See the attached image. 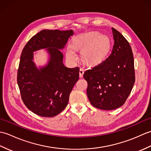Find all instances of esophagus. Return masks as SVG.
Returning a JSON list of instances; mask_svg holds the SVG:
<instances>
[{
	"mask_svg": "<svg viewBox=\"0 0 151 151\" xmlns=\"http://www.w3.org/2000/svg\"><path fill=\"white\" fill-rule=\"evenodd\" d=\"M84 69H82V68L80 69V71H79V76H80V77H81V78L82 77L83 75H84Z\"/></svg>",
	"mask_w": 151,
	"mask_h": 151,
	"instance_id": "1",
	"label": "esophagus"
}]
</instances>
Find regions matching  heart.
Segmentation results:
<instances>
[{
    "instance_id": "heart-1",
    "label": "heart",
    "mask_w": 151,
    "mask_h": 151,
    "mask_svg": "<svg viewBox=\"0 0 151 151\" xmlns=\"http://www.w3.org/2000/svg\"><path fill=\"white\" fill-rule=\"evenodd\" d=\"M73 47L82 51V58L86 63L95 65L103 60L110 49V43L107 37L93 32L76 38L73 42ZM66 55L73 62L78 60L77 54L70 47L67 49Z\"/></svg>"
}]
</instances>
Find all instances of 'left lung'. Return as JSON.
<instances>
[{
  "label": "left lung",
  "instance_id": "1",
  "mask_svg": "<svg viewBox=\"0 0 151 151\" xmlns=\"http://www.w3.org/2000/svg\"><path fill=\"white\" fill-rule=\"evenodd\" d=\"M114 45L106 59L84 74L87 95L94 107L111 110L123 106L135 82L132 49L119 32L112 28Z\"/></svg>",
  "mask_w": 151,
  "mask_h": 151
}]
</instances>
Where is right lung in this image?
<instances>
[{"mask_svg": "<svg viewBox=\"0 0 151 151\" xmlns=\"http://www.w3.org/2000/svg\"><path fill=\"white\" fill-rule=\"evenodd\" d=\"M73 34L72 30H43L28 41L22 51L17 71L19 88L24 105L40 116L51 117L61 113L79 78V67L64 65L60 51ZM42 48L47 49L50 62L37 69L33 52Z\"/></svg>", "mask_w": 151, "mask_h": 151, "instance_id": "add662e5", "label": "right lung"}]
</instances>
